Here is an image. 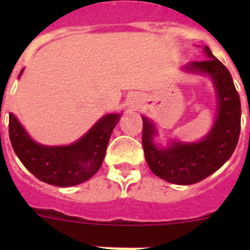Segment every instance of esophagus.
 <instances>
[{
    "label": "esophagus",
    "mask_w": 250,
    "mask_h": 250,
    "mask_svg": "<svg viewBox=\"0 0 250 250\" xmlns=\"http://www.w3.org/2000/svg\"><path fill=\"white\" fill-rule=\"evenodd\" d=\"M136 101H135V99H132V100H129L127 101V106H129V107H136Z\"/></svg>",
    "instance_id": "1"
}]
</instances>
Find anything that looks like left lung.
Here are the masks:
<instances>
[{
  "label": "left lung",
  "instance_id": "left-lung-1",
  "mask_svg": "<svg viewBox=\"0 0 250 250\" xmlns=\"http://www.w3.org/2000/svg\"><path fill=\"white\" fill-rule=\"evenodd\" d=\"M208 59L194 61L185 70L209 75L218 98V116L203 140L196 143L171 141L169 147H158L154 143L156 130L143 116V147L150 170L159 178L179 185H190L208 178L231 156L239 140L240 99L230 72L205 46Z\"/></svg>",
  "mask_w": 250,
  "mask_h": 250
}]
</instances>
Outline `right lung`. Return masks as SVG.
<instances>
[{
  "mask_svg": "<svg viewBox=\"0 0 250 250\" xmlns=\"http://www.w3.org/2000/svg\"><path fill=\"white\" fill-rule=\"evenodd\" d=\"M119 120L120 114L105 115L80 140L66 146L35 143L13 114H10L8 132L13 150L31 174L47 184L67 188L89 180L100 169Z\"/></svg>",
  "mask_w": 250,
  "mask_h": 250,
  "instance_id": "add662e5",
  "label": "right lung"
}]
</instances>
